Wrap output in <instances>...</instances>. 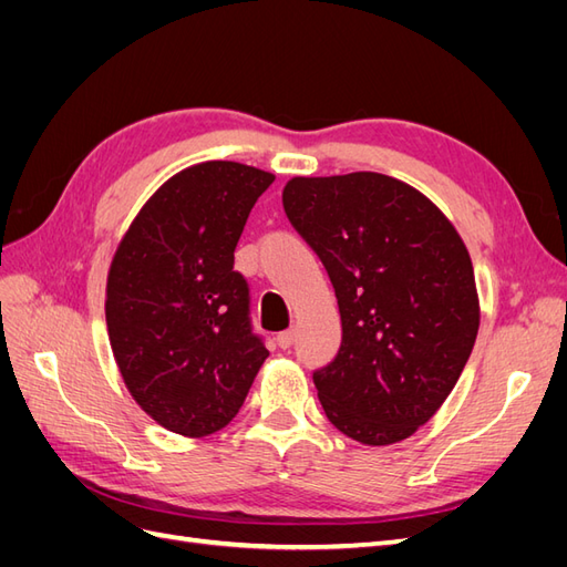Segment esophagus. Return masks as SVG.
I'll list each match as a JSON object with an SVG mask.
<instances>
[{"label": "esophagus", "instance_id": "1", "mask_svg": "<svg viewBox=\"0 0 567 567\" xmlns=\"http://www.w3.org/2000/svg\"><path fill=\"white\" fill-rule=\"evenodd\" d=\"M296 338H298V331H296V329H288V331L279 333V336H277L279 348H281V350H288V348L293 346V342H296Z\"/></svg>", "mask_w": 567, "mask_h": 567}]
</instances>
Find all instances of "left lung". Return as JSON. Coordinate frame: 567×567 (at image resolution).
Returning <instances> with one entry per match:
<instances>
[{
    "instance_id": "1",
    "label": "left lung",
    "mask_w": 567,
    "mask_h": 567,
    "mask_svg": "<svg viewBox=\"0 0 567 567\" xmlns=\"http://www.w3.org/2000/svg\"><path fill=\"white\" fill-rule=\"evenodd\" d=\"M284 210L338 298L340 350L315 373L326 416L369 447L411 437L450 398L480 329L466 244L419 188L379 173L293 177Z\"/></svg>"
}]
</instances>
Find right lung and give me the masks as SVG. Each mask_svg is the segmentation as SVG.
Returning a JSON list of instances; mask_svg holds the SVG:
<instances>
[{"label": "right lung", "instance_id": "right-lung-1", "mask_svg": "<svg viewBox=\"0 0 567 567\" xmlns=\"http://www.w3.org/2000/svg\"><path fill=\"white\" fill-rule=\"evenodd\" d=\"M271 173L205 161L161 184L120 238L106 326L132 400L165 431L205 437L241 409L267 359L234 250Z\"/></svg>", "mask_w": 567, "mask_h": 567}]
</instances>
